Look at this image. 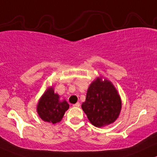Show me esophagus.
<instances>
[{"label": "esophagus", "instance_id": "34e87169", "mask_svg": "<svg viewBox=\"0 0 157 157\" xmlns=\"http://www.w3.org/2000/svg\"><path fill=\"white\" fill-rule=\"evenodd\" d=\"M80 106V103H76V104H73V106H75V107H79Z\"/></svg>", "mask_w": 157, "mask_h": 157}]
</instances>
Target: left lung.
I'll list each match as a JSON object with an SVG mask.
<instances>
[{
  "instance_id": "1",
  "label": "left lung",
  "mask_w": 157,
  "mask_h": 157,
  "mask_svg": "<svg viewBox=\"0 0 157 157\" xmlns=\"http://www.w3.org/2000/svg\"><path fill=\"white\" fill-rule=\"evenodd\" d=\"M121 101L116 89L108 80L101 79L92 82L87 91L82 109L89 121L95 127L113 123L119 115Z\"/></svg>"
}]
</instances>
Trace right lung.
<instances>
[{"instance_id":"obj_1","label":"right lung","mask_w":157,"mask_h":157,"mask_svg":"<svg viewBox=\"0 0 157 157\" xmlns=\"http://www.w3.org/2000/svg\"><path fill=\"white\" fill-rule=\"evenodd\" d=\"M59 98L52 88L43 94L37 106L38 114L43 121L56 124L62 120L69 105L65 101H59Z\"/></svg>"}]
</instances>
